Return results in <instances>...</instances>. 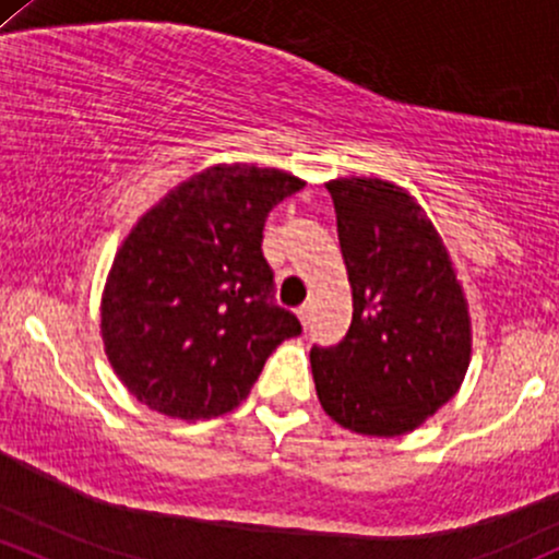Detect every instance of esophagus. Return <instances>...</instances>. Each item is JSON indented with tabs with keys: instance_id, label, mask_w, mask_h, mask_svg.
Masks as SVG:
<instances>
[{
	"instance_id": "34e87169",
	"label": "esophagus",
	"mask_w": 559,
	"mask_h": 559,
	"mask_svg": "<svg viewBox=\"0 0 559 559\" xmlns=\"http://www.w3.org/2000/svg\"><path fill=\"white\" fill-rule=\"evenodd\" d=\"M297 318H299V323H302L305 329L310 326V305H305V308H299L297 310Z\"/></svg>"
}]
</instances>
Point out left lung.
<instances>
[{
  "instance_id": "1",
  "label": "left lung",
  "mask_w": 559,
  "mask_h": 559,
  "mask_svg": "<svg viewBox=\"0 0 559 559\" xmlns=\"http://www.w3.org/2000/svg\"><path fill=\"white\" fill-rule=\"evenodd\" d=\"M353 323L336 347H312L318 401L345 429L395 438L456 395L472 323L451 254L406 188L379 177L326 182Z\"/></svg>"
}]
</instances>
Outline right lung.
Here are the masks:
<instances>
[{
	"instance_id": "right-lung-1",
	"label": "right lung",
	"mask_w": 559,
	"mask_h": 559,
	"mask_svg": "<svg viewBox=\"0 0 559 559\" xmlns=\"http://www.w3.org/2000/svg\"><path fill=\"white\" fill-rule=\"evenodd\" d=\"M305 180L254 164H217L151 206L114 257L100 334L116 377L175 419L228 414L267 355L302 334L273 302L262 254L270 210Z\"/></svg>"
}]
</instances>
